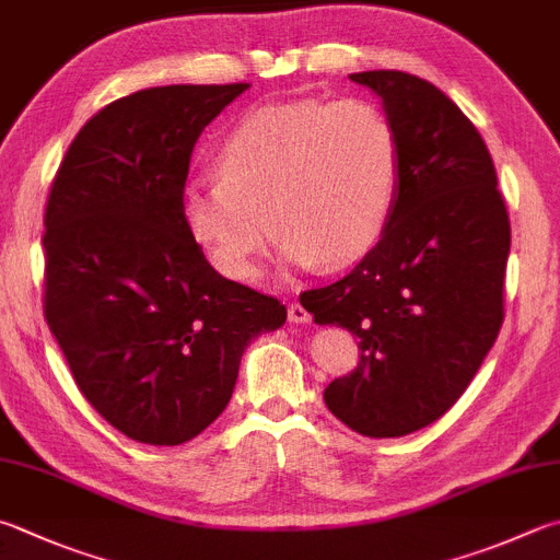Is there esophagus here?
Masks as SVG:
<instances>
[{
	"label": "esophagus",
	"instance_id": "1",
	"mask_svg": "<svg viewBox=\"0 0 560 560\" xmlns=\"http://www.w3.org/2000/svg\"><path fill=\"white\" fill-rule=\"evenodd\" d=\"M288 316H290V322H294V324H307V322H312V314L302 307L300 302H294V304H290L288 307Z\"/></svg>",
	"mask_w": 560,
	"mask_h": 560
}]
</instances>
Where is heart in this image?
Wrapping results in <instances>:
<instances>
[{"mask_svg":"<svg viewBox=\"0 0 560 560\" xmlns=\"http://www.w3.org/2000/svg\"><path fill=\"white\" fill-rule=\"evenodd\" d=\"M214 167L217 180L183 187L180 209L221 276H258L270 225L290 266H346L377 244L393 217L399 136L371 100L268 104L221 139Z\"/></svg>","mask_w":560,"mask_h":560,"instance_id":"1","label":"heart"}]
</instances>
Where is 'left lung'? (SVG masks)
I'll return each mask as SVG.
<instances>
[{"instance_id": "left-lung-1", "label": "left lung", "mask_w": 560, "mask_h": 560, "mask_svg": "<svg viewBox=\"0 0 560 560\" xmlns=\"http://www.w3.org/2000/svg\"><path fill=\"white\" fill-rule=\"evenodd\" d=\"M351 80L397 129L395 209L348 276L300 302L358 336L361 361L324 389L326 407L358 434L395 439L444 417L498 339L510 214L488 145L444 92L399 70Z\"/></svg>"}]
</instances>
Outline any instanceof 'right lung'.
Masks as SVG:
<instances>
[{"instance_id": "obj_1", "label": "right lung", "mask_w": 560, "mask_h": 560, "mask_svg": "<svg viewBox=\"0 0 560 560\" xmlns=\"http://www.w3.org/2000/svg\"><path fill=\"white\" fill-rule=\"evenodd\" d=\"M167 84L100 109L68 145L44 217V314L80 393L124 436L195 439L226 409L246 346L288 319L221 278L180 195L205 126L246 92Z\"/></svg>"}]
</instances>
